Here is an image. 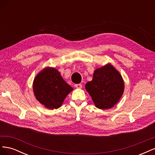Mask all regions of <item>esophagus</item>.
Listing matches in <instances>:
<instances>
[{
    "label": "esophagus",
    "mask_w": 155,
    "mask_h": 155,
    "mask_svg": "<svg viewBox=\"0 0 155 155\" xmlns=\"http://www.w3.org/2000/svg\"><path fill=\"white\" fill-rule=\"evenodd\" d=\"M74 86H75V87L77 88H82L81 84H76V85H75Z\"/></svg>",
    "instance_id": "1"
}]
</instances>
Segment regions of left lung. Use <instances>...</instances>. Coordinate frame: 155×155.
Masks as SVG:
<instances>
[{"label":"left lung","mask_w":155,"mask_h":155,"mask_svg":"<svg viewBox=\"0 0 155 155\" xmlns=\"http://www.w3.org/2000/svg\"><path fill=\"white\" fill-rule=\"evenodd\" d=\"M124 88L122 76L110 63L96 69L92 81L85 84L86 91L100 109H109L117 104Z\"/></svg>","instance_id":"1"}]
</instances>
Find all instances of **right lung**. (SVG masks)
Instances as JSON below:
<instances>
[{
  "label": "right lung",
  "instance_id": "obj_1",
  "mask_svg": "<svg viewBox=\"0 0 155 155\" xmlns=\"http://www.w3.org/2000/svg\"><path fill=\"white\" fill-rule=\"evenodd\" d=\"M73 89L54 67H46L41 70L33 81V91L36 100L51 110L61 107Z\"/></svg>",
  "mask_w": 155,
  "mask_h": 155
}]
</instances>
